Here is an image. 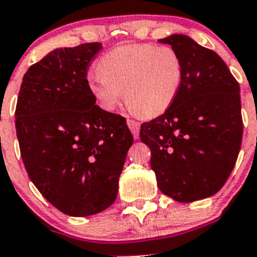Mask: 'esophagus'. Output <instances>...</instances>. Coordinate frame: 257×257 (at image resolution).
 <instances>
[{
    "label": "esophagus",
    "mask_w": 257,
    "mask_h": 257,
    "mask_svg": "<svg viewBox=\"0 0 257 257\" xmlns=\"http://www.w3.org/2000/svg\"><path fill=\"white\" fill-rule=\"evenodd\" d=\"M127 124H128V128L133 133L134 138L138 139L139 138V133H140V123L138 121H134V119H127Z\"/></svg>",
    "instance_id": "34e87169"
}]
</instances>
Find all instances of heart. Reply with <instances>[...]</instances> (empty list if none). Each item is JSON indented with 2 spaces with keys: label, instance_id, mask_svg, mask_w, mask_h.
I'll use <instances>...</instances> for the list:
<instances>
[{
  "label": "heart",
  "instance_id": "1",
  "mask_svg": "<svg viewBox=\"0 0 257 257\" xmlns=\"http://www.w3.org/2000/svg\"><path fill=\"white\" fill-rule=\"evenodd\" d=\"M97 73L86 85L99 105L114 110L123 96L142 117L161 115L174 104L183 85L180 54L170 46L122 45L105 52L96 63Z\"/></svg>",
  "mask_w": 257,
  "mask_h": 257
}]
</instances>
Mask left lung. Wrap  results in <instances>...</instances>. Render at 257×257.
<instances>
[{
  "mask_svg": "<svg viewBox=\"0 0 257 257\" xmlns=\"http://www.w3.org/2000/svg\"><path fill=\"white\" fill-rule=\"evenodd\" d=\"M180 54L184 78L174 104L144 122L161 192L183 203L219 192L234 169L242 143L239 83L216 52L184 35L160 40Z\"/></svg>",
  "mask_w": 257,
  "mask_h": 257,
  "instance_id": "8db88e82",
  "label": "left lung"
}]
</instances>
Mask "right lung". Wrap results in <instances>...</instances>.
Returning a JSON list of instances; mask_svg holds the SVG:
<instances>
[{
  "label": "right lung",
  "mask_w": 257,
  "mask_h": 257,
  "mask_svg": "<svg viewBox=\"0 0 257 257\" xmlns=\"http://www.w3.org/2000/svg\"><path fill=\"white\" fill-rule=\"evenodd\" d=\"M101 44L56 49L23 77L15 110L29 179L69 216L95 215L115 201L134 136L126 118L96 105L87 70Z\"/></svg>",
  "instance_id": "right-lung-1"
}]
</instances>
